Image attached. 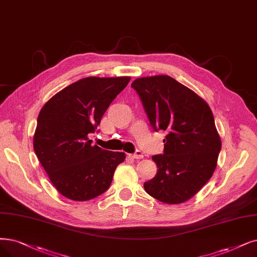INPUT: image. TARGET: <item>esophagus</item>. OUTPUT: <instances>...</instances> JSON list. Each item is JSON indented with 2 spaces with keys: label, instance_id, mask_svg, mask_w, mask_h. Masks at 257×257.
I'll return each mask as SVG.
<instances>
[{
  "label": "esophagus",
  "instance_id": "esophagus-1",
  "mask_svg": "<svg viewBox=\"0 0 257 257\" xmlns=\"http://www.w3.org/2000/svg\"><path fill=\"white\" fill-rule=\"evenodd\" d=\"M131 157H133L134 159H141V158H143V153L140 151H137L136 153L132 154Z\"/></svg>",
  "mask_w": 257,
  "mask_h": 257
}]
</instances>
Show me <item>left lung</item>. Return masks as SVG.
<instances>
[{"label":"left lung","instance_id":"obj_1","mask_svg":"<svg viewBox=\"0 0 257 257\" xmlns=\"http://www.w3.org/2000/svg\"><path fill=\"white\" fill-rule=\"evenodd\" d=\"M155 131H166L162 155L152 159L157 174L145 182L152 197L169 204L192 198L212 177L221 141L213 112L197 94L170 76L138 78L132 83Z\"/></svg>","mask_w":257,"mask_h":257}]
</instances>
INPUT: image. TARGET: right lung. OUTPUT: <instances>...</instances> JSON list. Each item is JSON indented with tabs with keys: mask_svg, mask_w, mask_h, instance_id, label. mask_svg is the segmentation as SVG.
Returning a JSON list of instances; mask_svg holds the SVG:
<instances>
[{
	"mask_svg": "<svg viewBox=\"0 0 257 257\" xmlns=\"http://www.w3.org/2000/svg\"><path fill=\"white\" fill-rule=\"evenodd\" d=\"M130 77L81 79L50 98L38 116L34 150L57 191L75 201L93 199L110 186L125 154L91 146L102 116Z\"/></svg>",
	"mask_w": 257,
	"mask_h": 257,
	"instance_id": "add662e5",
	"label": "right lung"
}]
</instances>
